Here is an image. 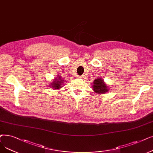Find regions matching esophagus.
Returning <instances> with one entry per match:
<instances>
[{
	"label": "esophagus",
	"instance_id": "34e87169",
	"mask_svg": "<svg viewBox=\"0 0 153 153\" xmlns=\"http://www.w3.org/2000/svg\"><path fill=\"white\" fill-rule=\"evenodd\" d=\"M77 78H84L85 77L83 76H77Z\"/></svg>",
	"mask_w": 153,
	"mask_h": 153
}]
</instances>
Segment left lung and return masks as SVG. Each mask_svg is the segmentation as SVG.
I'll return each mask as SVG.
<instances>
[{
    "instance_id": "8db88e82",
    "label": "left lung",
    "mask_w": 153,
    "mask_h": 153,
    "mask_svg": "<svg viewBox=\"0 0 153 153\" xmlns=\"http://www.w3.org/2000/svg\"><path fill=\"white\" fill-rule=\"evenodd\" d=\"M92 88L97 94H105L109 91L107 85L104 83L101 78L95 79Z\"/></svg>"
}]
</instances>
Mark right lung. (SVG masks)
<instances>
[{"mask_svg":"<svg viewBox=\"0 0 153 153\" xmlns=\"http://www.w3.org/2000/svg\"><path fill=\"white\" fill-rule=\"evenodd\" d=\"M63 81L64 80H62V79L61 77V76H59V77L56 78V79H54V80L53 81V82H52L51 85L52 88H54L56 89H59L62 87V85L64 83Z\"/></svg>","mask_w":153,"mask_h":153,"instance_id":"right-lung-1","label":"right lung"}]
</instances>
